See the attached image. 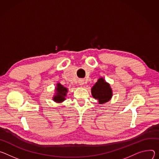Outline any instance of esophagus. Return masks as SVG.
Instances as JSON below:
<instances>
[{"label": "esophagus", "mask_w": 159, "mask_h": 159, "mask_svg": "<svg viewBox=\"0 0 159 159\" xmlns=\"http://www.w3.org/2000/svg\"><path fill=\"white\" fill-rule=\"evenodd\" d=\"M78 83H79V84H80V86H83V85L84 84V81H83V80H79Z\"/></svg>", "instance_id": "obj_1"}]
</instances>
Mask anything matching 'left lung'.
I'll return each instance as SVG.
<instances>
[{
    "label": "left lung",
    "instance_id": "1",
    "mask_svg": "<svg viewBox=\"0 0 159 159\" xmlns=\"http://www.w3.org/2000/svg\"><path fill=\"white\" fill-rule=\"evenodd\" d=\"M92 95L100 104L109 102L112 97V90L109 83L103 78L98 80L92 89Z\"/></svg>",
    "mask_w": 159,
    "mask_h": 159
}]
</instances>
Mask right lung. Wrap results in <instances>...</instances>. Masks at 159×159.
<instances>
[{"label":"right lung","mask_w":159,"mask_h":159,"mask_svg":"<svg viewBox=\"0 0 159 159\" xmlns=\"http://www.w3.org/2000/svg\"><path fill=\"white\" fill-rule=\"evenodd\" d=\"M56 95L53 97V100L57 103L62 102L65 100V97L67 92V89L63 86L61 83H57L56 88Z\"/></svg>","instance_id":"right-lung-1"}]
</instances>
